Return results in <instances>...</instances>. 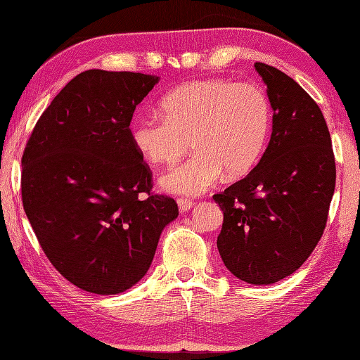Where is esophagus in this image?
I'll return each mask as SVG.
<instances>
[{"label": "esophagus", "instance_id": "obj_1", "mask_svg": "<svg viewBox=\"0 0 360 360\" xmlns=\"http://www.w3.org/2000/svg\"><path fill=\"white\" fill-rule=\"evenodd\" d=\"M178 206H179V212L184 214V212H188V210L193 207V201L184 200V198H178Z\"/></svg>", "mask_w": 360, "mask_h": 360}]
</instances>
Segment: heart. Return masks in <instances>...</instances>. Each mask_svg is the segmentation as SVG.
<instances>
[{
  "label": "heart",
  "mask_w": 360,
  "mask_h": 360,
  "mask_svg": "<svg viewBox=\"0 0 360 360\" xmlns=\"http://www.w3.org/2000/svg\"><path fill=\"white\" fill-rule=\"evenodd\" d=\"M164 115L140 114L131 123L136 150L153 164L172 165L187 151L195 153L160 178L164 190L200 195L223 173H248L262 154L271 112L264 90L252 82L210 77L182 84L160 101Z\"/></svg>",
  "instance_id": "heart-1"
}]
</instances>
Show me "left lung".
I'll list each match as a JSON object with an SVG mask.
<instances>
[{
    "label": "left lung",
    "instance_id": "8db88e82",
    "mask_svg": "<svg viewBox=\"0 0 360 360\" xmlns=\"http://www.w3.org/2000/svg\"><path fill=\"white\" fill-rule=\"evenodd\" d=\"M273 108L262 159L243 179L214 195L223 210L217 246L226 269L264 285L297 271L326 228L335 188L328 126L311 95L281 70L256 62Z\"/></svg>",
    "mask_w": 360,
    "mask_h": 360
}]
</instances>
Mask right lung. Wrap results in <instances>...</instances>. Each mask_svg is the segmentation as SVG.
I'll return each mask as SVG.
<instances>
[{
	"instance_id": "obj_1",
	"label": "right lung",
	"mask_w": 360,
	"mask_h": 360,
	"mask_svg": "<svg viewBox=\"0 0 360 360\" xmlns=\"http://www.w3.org/2000/svg\"><path fill=\"white\" fill-rule=\"evenodd\" d=\"M158 76L87 70L35 123L21 158V200L49 262L82 290L115 295L150 269L178 204L153 193L129 124Z\"/></svg>"
}]
</instances>
